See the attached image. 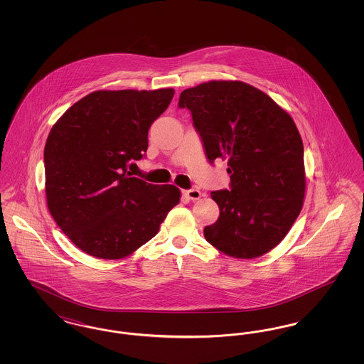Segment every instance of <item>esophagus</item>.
<instances>
[{"label":"esophagus","mask_w":364,"mask_h":364,"mask_svg":"<svg viewBox=\"0 0 364 364\" xmlns=\"http://www.w3.org/2000/svg\"><path fill=\"white\" fill-rule=\"evenodd\" d=\"M184 195L191 199V200H198L200 196H202V192L199 190H195V188H192V190L184 191Z\"/></svg>","instance_id":"obj_1"}]
</instances>
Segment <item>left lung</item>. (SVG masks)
Returning <instances> with one entry per match:
<instances>
[{
  "label": "left lung",
  "mask_w": 364,
  "mask_h": 364,
  "mask_svg": "<svg viewBox=\"0 0 364 364\" xmlns=\"http://www.w3.org/2000/svg\"><path fill=\"white\" fill-rule=\"evenodd\" d=\"M208 161H228L230 190L205 239L232 258L254 259L282 242L306 193L304 150L292 117L267 94L239 80H210L180 94Z\"/></svg>",
  "instance_id": "obj_1"
}]
</instances>
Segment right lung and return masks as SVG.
<instances>
[{"mask_svg":"<svg viewBox=\"0 0 364 364\" xmlns=\"http://www.w3.org/2000/svg\"><path fill=\"white\" fill-rule=\"evenodd\" d=\"M173 88L98 90L72 105L45 144V191L55 224L91 257L122 259L151 240L180 190L127 171L149 147V128Z\"/></svg>","mask_w":364,"mask_h":364,"instance_id":"add662e5","label":"right lung"}]
</instances>
